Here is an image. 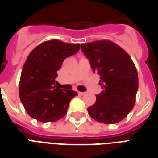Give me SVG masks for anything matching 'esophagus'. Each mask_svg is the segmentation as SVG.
Here are the masks:
<instances>
[{"label":"esophagus","instance_id":"obj_1","mask_svg":"<svg viewBox=\"0 0 158 158\" xmlns=\"http://www.w3.org/2000/svg\"><path fill=\"white\" fill-rule=\"evenodd\" d=\"M78 94L79 96H83V95H85V92H83V91H78Z\"/></svg>","mask_w":158,"mask_h":158}]
</instances>
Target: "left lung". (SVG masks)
Returning a JSON list of instances; mask_svg holds the SVG:
<instances>
[{"label":"left lung","mask_w":158,"mask_h":158,"mask_svg":"<svg viewBox=\"0 0 158 158\" xmlns=\"http://www.w3.org/2000/svg\"><path fill=\"white\" fill-rule=\"evenodd\" d=\"M81 49L89 59L94 73L100 75L102 90L87 110L95 121L114 124L133 110L139 87L136 67L127 53L110 40L82 44Z\"/></svg>","instance_id":"obj_1"}]
</instances>
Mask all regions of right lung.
Segmentation results:
<instances>
[{
	"instance_id": "obj_1",
	"label": "right lung",
	"mask_w": 158,
	"mask_h": 158,
	"mask_svg": "<svg viewBox=\"0 0 158 158\" xmlns=\"http://www.w3.org/2000/svg\"><path fill=\"white\" fill-rule=\"evenodd\" d=\"M79 48V44L54 39L42 43L30 53L22 69L19 92L31 117L53 122L66 115L69 102L78 93L56 85L57 71L63 60Z\"/></svg>"
}]
</instances>
